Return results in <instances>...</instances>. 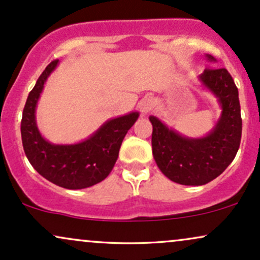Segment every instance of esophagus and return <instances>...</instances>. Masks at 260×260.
<instances>
[{
    "instance_id": "esophagus-1",
    "label": "esophagus",
    "mask_w": 260,
    "mask_h": 260,
    "mask_svg": "<svg viewBox=\"0 0 260 260\" xmlns=\"http://www.w3.org/2000/svg\"><path fill=\"white\" fill-rule=\"evenodd\" d=\"M154 106H155L154 99H151V98H145V99H143L139 103V110H140V113H142V116L148 115V113L154 109Z\"/></svg>"
}]
</instances>
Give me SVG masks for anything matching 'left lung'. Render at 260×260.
Masks as SVG:
<instances>
[{
	"label": "left lung",
	"instance_id": "obj_1",
	"mask_svg": "<svg viewBox=\"0 0 260 260\" xmlns=\"http://www.w3.org/2000/svg\"><path fill=\"white\" fill-rule=\"evenodd\" d=\"M210 62L216 59L207 55ZM221 107L215 127L202 138H188L169 128L155 116L151 147L157 168L166 177L184 186H202L221 175L240 148L242 118L238 89L225 68H208L198 77Z\"/></svg>",
	"mask_w": 260,
	"mask_h": 260
}]
</instances>
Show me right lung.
<instances>
[{
  "label": "right lung",
  "mask_w": 260,
  "mask_h": 260,
  "mask_svg": "<svg viewBox=\"0 0 260 260\" xmlns=\"http://www.w3.org/2000/svg\"><path fill=\"white\" fill-rule=\"evenodd\" d=\"M57 64L56 59L47 66L29 92L20 123L23 148L32 168L47 181L67 189H83L109 176L118 157L122 140L138 120L139 112L106 121L89 138L76 144L50 143L39 131L35 110L44 84Z\"/></svg>",
  "instance_id": "add662e5"
}]
</instances>
